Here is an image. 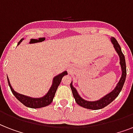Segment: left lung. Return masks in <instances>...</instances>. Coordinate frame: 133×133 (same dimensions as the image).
<instances>
[{
  "instance_id": "obj_1",
  "label": "left lung",
  "mask_w": 133,
  "mask_h": 133,
  "mask_svg": "<svg viewBox=\"0 0 133 133\" xmlns=\"http://www.w3.org/2000/svg\"><path fill=\"white\" fill-rule=\"evenodd\" d=\"M110 39H111L112 43L113 44L114 48H115V50L117 52L118 55L119 56L120 65H121V68H122V77H121V79H120L119 81L117 83V85L115 88L111 92H110L109 94L105 95V97H103L101 99L95 101H88L82 99L79 96L75 88L72 86V83H70V88L71 90H72V92L73 97L75 99V101H76L77 104L81 106V107L91 110L101 109V108H103L105 107L108 104H110L112 101L115 99V98L119 95L121 90H122V88L124 86V82H125L126 77V61H125V56H124V54L122 53L121 47H120L119 44L118 43L117 41L116 40L114 37H111Z\"/></svg>"
}]
</instances>
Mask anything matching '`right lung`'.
<instances>
[{"label": "right lung", "mask_w": 133, "mask_h": 133, "mask_svg": "<svg viewBox=\"0 0 133 133\" xmlns=\"http://www.w3.org/2000/svg\"><path fill=\"white\" fill-rule=\"evenodd\" d=\"M23 40V38L20 40V41L18 43V45L21 43V42H22ZM66 75H68V72L66 71H65L61 74L57 75L56 77H54V79H53V83H52V85L50 88V90L48 91V92L45 95L44 97H41V98H32V97L25 96V95L16 92L14 90V89L11 87V84L9 83L8 77H7V81H8V83H9L10 89H11V91L18 101H21L23 105H25L27 107L31 108H39L47 106V105H50V103H52V101H53V98H54L55 93H56V90L58 88V86L60 84L61 81V79L63 77V76Z\"/></svg>", "instance_id": "obj_1"}]
</instances>
